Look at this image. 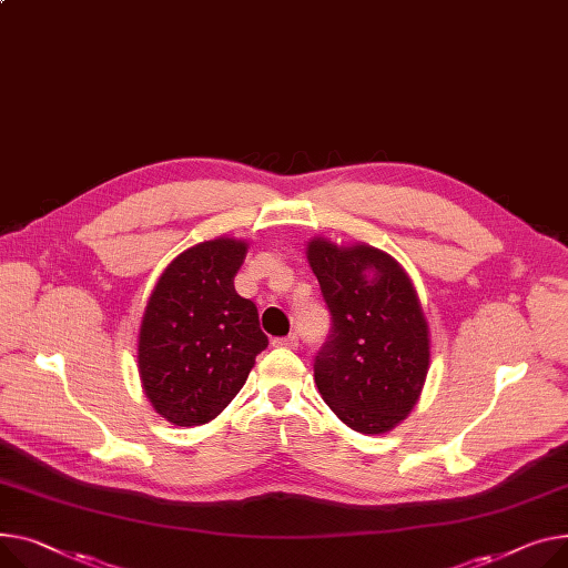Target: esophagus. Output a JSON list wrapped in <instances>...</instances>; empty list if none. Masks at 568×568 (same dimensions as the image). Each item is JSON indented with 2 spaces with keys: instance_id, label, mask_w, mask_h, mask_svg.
I'll return each instance as SVG.
<instances>
[{
  "instance_id": "obj_1",
  "label": "esophagus",
  "mask_w": 568,
  "mask_h": 568,
  "mask_svg": "<svg viewBox=\"0 0 568 568\" xmlns=\"http://www.w3.org/2000/svg\"><path fill=\"white\" fill-rule=\"evenodd\" d=\"M274 347H285V349H296L298 347V335L290 333L285 337H274Z\"/></svg>"
}]
</instances>
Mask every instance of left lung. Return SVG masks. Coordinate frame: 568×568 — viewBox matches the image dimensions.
<instances>
[{"mask_svg": "<svg viewBox=\"0 0 568 568\" xmlns=\"http://www.w3.org/2000/svg\"><path fill=\"white\" fill-rule=\"evenodd\" d=\"M308 262L331 313L315 356V384L347 427L386 434L420 397L429 328L399 262L374 246L308 242Z\"/></svg>", "mask_w": 568, "mask_h": 568, "instance_id": "8db88e82", "label": "left lung"}]
</instances>
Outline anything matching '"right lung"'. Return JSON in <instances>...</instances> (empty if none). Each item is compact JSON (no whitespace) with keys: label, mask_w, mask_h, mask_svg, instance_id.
Returning a JSON list of instances; mask_svg holds the SVG:
<instances>
[{"label":"right lung","mask_w":568,"mask_h":568,"mask_svg":"<svg viewBox=\"0 0 568 568\" xmlns=\"http://www.w3.org/2000/svg\"><path fill=\"white\" fill-rule=\"evenodd\" d=\"M244 255L237 240L196 244L169 264L150 294L139 374L155 410L178 427L214 420L270 345L255 304L233 285Z\"/></svg>","instance_id":"1"}]
</instances>
